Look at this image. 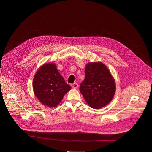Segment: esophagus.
Returning <instances> with one entry per match:
<instances>
[{
	"label": "esophagus",
	"instance_id": "obj_1",
	"mask_svg": "<svg viewBox=\"0 0 152 152\" xmlns=\"http://www.w3.org/2000/svg\"><path fill=\"white\" fill-rule=\"evenodd\" d=\"M71 86L72 87V88H74V89H75V88H77L78 87V84H77V83H73V84H72L71 85Z\"/></svg>",
	"mask_w": 152,
	"mask_h": 152
}]
</instances>
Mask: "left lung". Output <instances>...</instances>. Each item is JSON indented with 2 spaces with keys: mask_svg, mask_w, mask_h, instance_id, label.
<instances>
[{
  "mask_svg": "<svg viewBox=\"0 0 152 152\" xmlns=\"http://www.w3.org/2000/svg\"><path fill=\"white\" fill-rule=\"evenodd\" d=\"M85 75L80 91L89 106L99 109L108 105L115 95L116 85L107 66L101 62L89 63Z\"/></svg>",
  "mask_w": 152,
  "mask_h": 152,
  "instance_id": "obj_1",
  "label": "left lung"
}]
</instances>
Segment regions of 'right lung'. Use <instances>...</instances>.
Masks as SVG:
<instances>
[{
    "mask_svg": "<svg viewBox=\"0 0 152 152\" xmlns=\"http://www.w3.org/2000/svg\"><path fill=\"white\" fill-rule=\"evenodd\" d=\"M33 88L39 101L50 108L57 107L71 89L54 63L45 64L39 68L33 79Z\"/></svg>",
    "mask_w": 152,
    "mask_h": 152,
    "instance_id": "obj_1",
    "label": "right lung"
}]
</instances>
